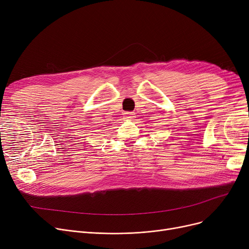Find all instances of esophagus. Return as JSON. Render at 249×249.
Here are the masks:
<instances>
[{"label":"esophagus","instance_id":"obj_1","mask_svg":"<svg viewBox=\"0 0 249 249\" xmlns=\"http://www.w3.org/2000/svg\"><path fill=\"white\" fill-rule=\"evenodd\" d=\"M124 117H125V119H132V118H134V113L126 112V113H124Z\"/></svg>","mask_w":249,"mask_h":249}]
</instances>
